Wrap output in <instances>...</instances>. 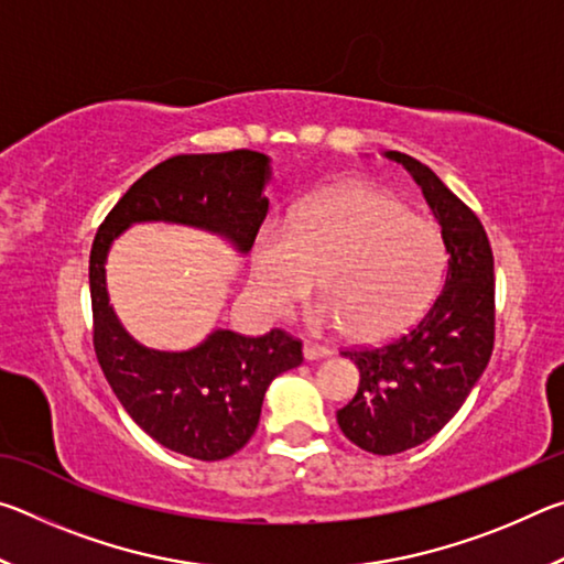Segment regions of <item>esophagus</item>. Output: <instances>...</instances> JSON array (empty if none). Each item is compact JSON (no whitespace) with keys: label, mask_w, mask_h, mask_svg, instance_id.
Wrapping results in <instances>:
<instances>
[{"label":"esophagus","mask_w":564,"mask_h":564,"mask_svg":"<svg viewBox=\"0 0 564 564\" xmlns=\"http://www.w3.org/2000/svg\"><path fill=\"white\" fill-rule=\"evenodd\" d=\"M326 356H330V350L326 346H321V343H311V340L303 343V358L305 360H316V358H326Z\"/></svg>","instance_id":"34e87169"}]
</instances>
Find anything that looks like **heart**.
Returning a JSON list of instances; mask_svg holds the SVG:
<instances>
[{"mask_svg":"<svg viewBox=\"0 0 564 564\" xmlns=\"http://www.w3.org/2000/svg\"><path fill=\"white\" fill-rule=\"evenodd\" d=\"M253 289L271 316H285L316 285V323L356 340L405 330L441 289L447 248L441 228L373 188L318 196L291 218L269 221L253 243Z\"/></svg>","mask_w":564,"mask_h":564,"instance_id":"1","label":"heart"}]
</instances>
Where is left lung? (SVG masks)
<instances>
[{
  "label": "left lung",
  "instance_id": "obj_1",
  "mask_svg": "<svg viewBox=\"0 0 564 564\" xmlns=\"http://www.w3.org/2000/svg\"><path fill=\"white\" fill-rule=\"evenodd\" d=\"M425 194L443 226L445 289L423 321L383 346L340 350L360 370L358 393L336 417L343 435L373 455H395L447 425L495 346L492 248L480 218L417 159L388 151Z\"/></svg>",
  "mask_w": 564,
  "mask_h": 564
}]
</instances>
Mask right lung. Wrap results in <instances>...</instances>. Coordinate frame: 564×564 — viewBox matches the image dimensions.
Returning <instances> with one entry per match:
<instances>
[{"mask_svg": "<svg viewBox=\"0 0 564 564\" xmlns=\"http://www.w3.org/2000/svg\"><path fill=\"white\" fill-rule=\"evenodd\" d=\"M259 151L178 154L149 169L104 218L91 243L89 291L94 352L123 410L169 451L224 460L251 441L265 388L303 362V343L273 328L265 336L216 330L186 352L141 348L113 316L104 261L109 243L137 221L202 226L248 251L269 214Z\"/></svg>", "mask_w": 564, "mask_h": 564, "instance_id": "add662e5", "label": "right lung"}]
</instances>
